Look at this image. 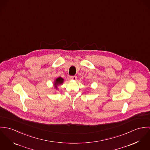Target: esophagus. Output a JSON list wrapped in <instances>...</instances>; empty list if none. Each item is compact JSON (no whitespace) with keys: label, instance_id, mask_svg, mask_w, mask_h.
<instances>
[{"label":"esophagus","instance_id":"34e87169","mask_svg":"<svg viewBox=\"0 0 150 150\" xmlns=\"http://www.w3.org/2000/svg\"><path fill=\"white\" fill-rule=\"evenodd\" d=\"M70 78H71V79H72V80L75 81V80H76L77 77H76V76H71L70 77Z\"/></svg>","mask_w":150,"mask_h":150}]
</instances>
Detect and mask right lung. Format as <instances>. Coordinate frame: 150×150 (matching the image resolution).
<instances>
[{
    "mask_svg": "<svg viewBox=\"0 0 150 150\" xmlns=\"http://www.w3.org/2000/svg\"><path fill=\"white\" fill-rule=\"evenodd\" d=\"M63 83V79L61 77H59L57 79H56V81L54 82V86H55V87L57 88V86L59 85V84H61L62 83Z\"/></svg>",
    "mask_w": 150,
    "mask_h": 150,
    "instance_id": "1",
    "label": "right lung"
}]
</instances>
